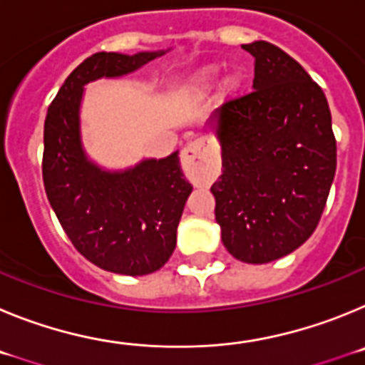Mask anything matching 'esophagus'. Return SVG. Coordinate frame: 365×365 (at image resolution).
I'll use <instances>...</instances> for the list:
<instances>
[{
	"mask_svg": "<svg viewBox=\"0 0 365 365\" xmlns=\"http://www.w3.org/2000/svg\"><path fill=\"white\" fill-rule=\"evenodd\" d=\"M180 164H182V170L188 179H206L217 170V146L210 138H197L193 143H188L180 153Z\"/></svg>",
	"mask_w": 365,
	"mask_h": 365,
	"instance_id": "34e87169",
	"label": "esophagus"
}]
</instances>
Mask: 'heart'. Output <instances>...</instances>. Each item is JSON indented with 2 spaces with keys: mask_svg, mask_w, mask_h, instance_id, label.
<instances>
[{
  "mask_svg": "<svg viewBox=\"0 0 365 365\" xmlns=\"http://www.w3.org/2000/svg\"><path fill=\"white\" fill-rule=\"evenodd\" d=\"M217 67L215 66H208L205 69H201L199 73L193 74L192 82L188 86V93L190 96L193 98H201L205 96L206 93L210 91L212 87L217 83ZM241 86V76L240 74H230L227 80H225V87H227V91H235L237 87Z\"/></svg>",
  "mask_w": 365,
  "mask_h": 365,
  "instance_id": "obj_1",
  "label": "heart"
}]
</instances>
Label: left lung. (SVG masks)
I'll use <instances>...</instances> for the list:
<instances>
[{
  "instance_id": "obj_1",
  "label": "left lung",
  "mask_w": 365,
  "mask_h": 365,
  "mask_svg": "<svg viewBox=\"0 0 365 365\" xmlns=\"http://www.w3.org/2000/svg\"><path fill=\"white\" fill-rule=\"evenodd\" d=\"M254 86L215 111L222 173L210 192L222 245L235 259L269 263L318 227L336 172V140L322 87L269 41L241 45Z\"/></svg>"
}]
</instances>
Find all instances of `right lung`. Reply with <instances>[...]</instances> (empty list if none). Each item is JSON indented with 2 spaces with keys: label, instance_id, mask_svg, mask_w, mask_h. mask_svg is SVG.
<instances>
[{
  "label": "right lung",
  "instance_id": "right-lung-1",
  "mask_svg": "<svg viewBox=\"0 0 365 365\" xmlns=\"http://www.w3.org/2000/svg\"><path fill=\"white\" fill-rule=\"evenodd\" d=\"M164 53L86 58L67 76L45 117L41 172L47 199L74 248L108 272L144 276L170 259L192 185L180 170L179 151L118 172L93 163L80 133L83 86L133 73Z\"/></svg>",
  "mask_w": 365,
  "mask_h": 365
}]
</instances>
